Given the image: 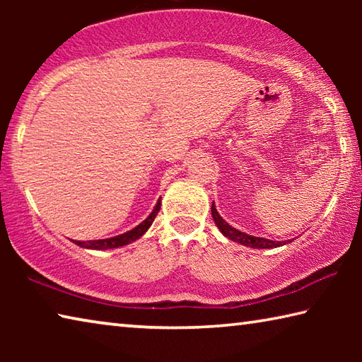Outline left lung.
Returning <instances> with one entry per match:
<instances>
[{
	"instance_id": "left-lung-1",
	"label": "left lung",
	"mask_w": 362,
	"mask_h": 362,
	"mask_svg": "<svg viewBox=\"0 0 362 362\" xmlns=\"http://www.w3.org/2000/svg\"><path fill=\"white\" fill-rule=\"evenodd\" d=\"M211 211H212V218H214V222H216L217 228L220 230V233H222L225 238H228L230 241L240 243V244H243V246H247L252 249H273V247H279V246H284V244H287V243H291V241H272V240H265V238L247 235V233L233 228L231 225L226 223L225 220L220 217V214L217 212L216 204L214 203H212Z\"/></svg>"
}]
</instances>
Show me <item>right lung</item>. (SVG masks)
<instances>
[{
  "mask_svg": "<svg viewBox=\"0 0 362 362\" xmlns=\"http://www.w3.org/2000/svg\"><path fill=\"white\" fill-rule=\"evenodd\" d=\"M161 209V198L158 199L156 206L153 207V211L148 217H146L142 223H139L136 228H132L129 231L122 233V235L113 236V238H105V240H93V241H73L76 246L83 247V249H93V250H107V249H116V247H122L126 244H131L134 241H137L140 236H144L146 230L150 228L153 220H155L156 214Z\"/></svg>",
  "mask_w": 362,
  "mask_h": 362,
  "instance_id": "add662e5",
  "label": "right lung"
}]
</instances>
